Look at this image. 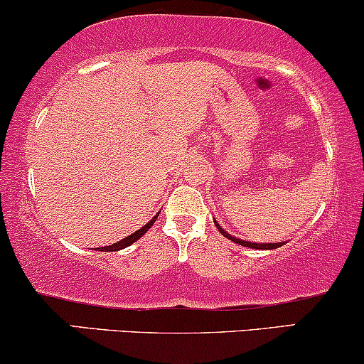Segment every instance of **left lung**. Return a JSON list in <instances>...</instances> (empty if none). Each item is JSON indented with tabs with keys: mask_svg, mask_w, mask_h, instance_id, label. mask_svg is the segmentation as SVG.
<instances>
[{
	"mask_svg": "<svg viewBox=\"0 0 364 364\" xmlns=\"http://www.w3.org/2000/svg\"><path fill=\"white\" fill-rule=\"evenodd\" d=\"M214 224H216L218 226V230H219V232H221V235H224L228 237V240H231V241H235V243H237V245H241V246H246V248H255V250H275V248H280L282 245H285V243H251V241H243V240H240V237H235V236H231V235H228L226 231L223 230L221 226H219V224L214 221Z\"/></svg>",
	"mask_w": 364,
	"mask_h": 364,
	"instance_id": "1",
	"label": "left lung"
}]
</instances>
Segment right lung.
<instances>
[{
  "label": "right lung",
  "mask_w": 364,
  "mask_h": 364,
  "mask_svg": "<svg viewBox=\"0 0 364 364\" xmlns=\"http://www.w3.org/2000/svg\"><path fill=\"white\" fill-rule=\"evenodd\" d=\"M160 214V213H159ZM159 214H156L155 218H151V221H148L145 226L141 228V230H138V231H134L133 235H129V236H127L124 237V240H121V241H118V243H114V245H111V246H102V248L100 250V251H118V250H123V248H127V246H129V245H133L134 241H138L140 240V237L145 235V232L150 230L151 226H154V223L156 221V218H159Z\"/></svg>",
  "instance_id": "1"
}]
</instances>
